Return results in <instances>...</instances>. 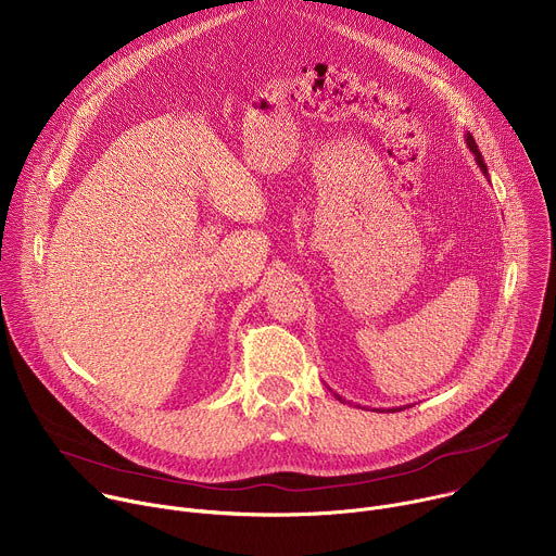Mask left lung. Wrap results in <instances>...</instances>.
Listing matches in <instances>:
<instances>
[{
	"label": "left lung",
	"instance_id": "1",
	"mask_svg": "<svg viewBox=\"0 0 556 556\" xmlns=\"http://www.w3.org/2000/svg\"><path fill=\"white\" fill-rule=\"evenodd\" d=\"M464 138H466V144H468L470 153L475 155V163H478V167L482 169V174H484V176L489 178V169H486V163H484V157H482V153H480V149H478V142H475V138H472L470 134H466ZM332 393H334V399H337V401H341V403L345 405V401L341 399V395H339L337 391H332ZM401 409H405V407H395V409H387V412H401ZM378 412H384V409H378Z\"/></svg>",
	"mask_w": 556,
	"mask_h": 556
}]
</instances>
